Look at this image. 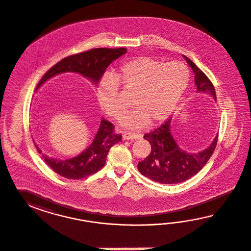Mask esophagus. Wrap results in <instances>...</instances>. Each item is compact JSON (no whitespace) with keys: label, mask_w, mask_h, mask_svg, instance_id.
Returning a JSON list of instances; mask_svg holds the SVG:
<instances>
[{"label":"esophagus","mask_w":251,"mask_h":251,"mask_svg":"<svg viewBox=\"0 0 251 251\" xmlns=\"http://www.w3.org/2000/svg\"><path fill=\"white\" fill-rule=\"evenodd\" d=\"M143 135L139 132H124L123 133V139L124 140H137L141 139Z\"/></svg>","instance_id":"34e87169"}]
</instances>
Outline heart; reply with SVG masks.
Segmentation results:
<instances>
[{
	"label": "heart",
	"instance_id": "heart-1",
	"mask_svg": "<svg viewBox=\"0 0 251 251\" xmlns=\"http://www.w3.org/2000/svg\"><path fill=\"white\" fill-rule=\"evenodd\" d=\"M104 77L97 88L99 106L111 118L120 120L129 106L122 89L133 97L138 108L126 117L123 125L138 128L149 121L158 124L173 113L190 83V71L180 61L138 57L126 61L112 75Z\"/></svg>",
	"mask_w": 251,
	"mask_h": 251
}]
</instances>
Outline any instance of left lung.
<instances>
[{"label":"left lung","mask_w":251,"mask_h":251,"mask_svg":"<svg viewBox=\"0 0 251 251\" xmlns=\"http://www.w3.org/2000/svg\"><path fill=\"white\" fill-rule=\"evenodd\" d=\"M194 74L197 93L208 94L216 101L215 89L205 74L198 68L193 61L183 55ZM172 118L159 128L145 134L146 141L151 145L150 154L138 163V170L142 175L155 182L176 184L184 182L205 166L212 156L217 144L218 134L207 148L198 152L184 151L176 143L171 132Z\"/></svg>","instance_id":"obj_1"}]
</instances>
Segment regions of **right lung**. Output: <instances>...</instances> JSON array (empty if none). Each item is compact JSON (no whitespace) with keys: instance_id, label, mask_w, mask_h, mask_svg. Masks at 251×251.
<instances>
[{"instance_id":"obj_1","label":"right lung","mask_w":251,"mask_h":251,"mask_svg":"<svg viewBox=\"0 0 251 251\" xmlns=\"http://www.w3.org/2000/svg\"><path fill=\"white\" fill-rule=\"evenodd\" d=\"M127 52V49H93L83 53L64 58L46 73L37 86V90L54 76L64 73H75L84 76L94 85L99 83L109 64ZM122 141V135L113 132V124L102 118L91 145L80 154L69 159H57L42 153L33 140L38 152L54 172L69 179H81L98 172L106 163L109 149Z\"/></svg>"}]
</instances>
